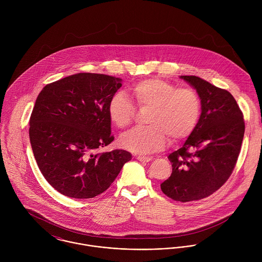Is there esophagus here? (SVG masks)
<instances>
[{"mask_svg":"<svg viewBox=\"0 0 262 262\" xmlns=\"http://www.w3.org/2000/svg\"><path fill=\"white\" fill-rule=\"evenodd\" d=\"M136 158L139 160V161H142V162H148L152 158L148 157V156H142V155H138L136 156Z\"/></svg>","mask_w":262,"mask_h":262,"instance_id":"obj_1","label":"esophagus"}]
</instances>
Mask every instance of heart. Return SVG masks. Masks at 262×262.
I'll list each match as a JSON object with an SVG mask.
<instances>
[{
	"mask_svg": "<svg viewBox=\"0 0 262 262\" xmlns=\"http://www.w3.org/2000/svg\"><path fill=\"white\" fill-rule=\"evenodd\" d=\"M130 96L140 110H149L145 117L148 126L135 128L119 139V144L135 153L161 150L168 142L187 138L195 129L201 117L202 104L199 95L188 88H177L173 83L151 77L134 83ZM108 116L117 128L129 127L135 109L129 99L119 93L108 104Z\"/></svg>",
	"mask_w": 262,
	"mask_h": 262,
	"instance_id": "b5f03b06",
	"label": "heart"
}]
</instances>
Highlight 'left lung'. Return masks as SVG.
I'll return each instance as SVG.
<instances>
[{"mask_svg": "<svg viewBox=\"0 0 262 262\" xmlns=\"http://www.w3.org/2000/svg\"><path fill=\"white\" fill-rule=\"evenodd\" d=\"M198 93L202 113L193 132L168 155L171 176L161 185L179 202L202 200L224 185L237 162L245 131L243 114L234 97L194 75H181Z\"/></svg>", "mask_w": 262, "mask_h": 262, "instance_id": "left-lung-1", "label": "left lung"}]
</instances>
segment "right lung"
<instances>
[{"label": "right lung", "instance_id": "obj_1", "mask_svg": "<svg viewBox=\"0 0 262 262\" xmlns=\"http://www.w3.org/2000/svg\"><path fill=\"white\" fill-rule=\"evenodd\" d=\"M121 81L80 73L46 84L38 95L29 122L30 143L41 173L60 193L94 198L131 160L126 150L99 152L114 140L108 104Z\"/></svg>", "mask_w": 262, "mask_h": 262}]
</instances>
